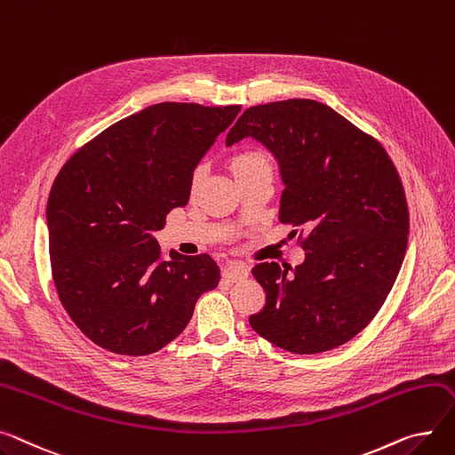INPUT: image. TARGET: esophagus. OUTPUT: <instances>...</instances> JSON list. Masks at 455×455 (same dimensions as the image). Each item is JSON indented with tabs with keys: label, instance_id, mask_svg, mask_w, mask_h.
<instances>
[{
	"label": "esophagus",
	"instance_id": "34e87169",
	"mask_svg": "<svg viewBox=\"0 0 455 455\" xmlns=\"http://www.w3.org/2000/svg\"><path fill=\"white\" fill-rule=\"evenodd\" d=\"M223 278L227 280V282H232V283H235V282H241V280H245L247 276H249V268H247V265H243V263H227L225 267H223Z\"/></svg>",
	"mask_w": 455,
	"mask_h": 455
}]
</instances>
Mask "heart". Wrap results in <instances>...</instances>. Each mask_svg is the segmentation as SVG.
I'll use <instances>...</instances> for the list:
<instances>
[{"label":"heart","mask_w":455,"mask_h":455,"mask_svg":"<svg viewBox=\"0 0 455 455\" xmlns=\"http://www.w3.org/2000/svg\"><path fill=\"white\" fill-rule=\"evenodd\" d=\"M265 168H270V163L267 159L265 154H261V151L258 149H247V151H241V154H237L234 159H232V170L235 173V177H241V175H247V173H252V172H258V170H265ZM204 177V168L203 166H197L192 173V180H190V188L196 190L201 180Z\"/></svg>","instance_id":"1"}]
</instances>
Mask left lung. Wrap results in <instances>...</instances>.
<instances>
[{
  "mask_svg": "<svg viewBox=\"0 0 455 455\" xmlns=\"http://www.w3.org/2000/svg\"><path fill=\"white\" fill-rule=\"evenodd\" d=\"M245 137L278 161L280 221L307 230L304 263L252 268L265 307L249 322L296 355L335 349L375 318L401 270L410 216L397 168L377 139L309 99L245 109L227 146Z\"/></svg>",
  "mask_w": 455,
  "mask_h": 455,
  "instance_id": "obj_1",
  "label": "left lung"
}]
</instances>
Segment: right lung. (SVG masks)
<instances>
[{
	"label": "right lung",
	"instance_id": "right-lung-1",
	"mask_svg": "<svg viewBox=\"0 0 455 455\" xmlns=\"http://www.w3.org/2000/svg\"><path fill=\"white\" fill-rule=\"evenodd\" d=\"M239 109L149 106L58 172L47 201L52 282L91 342L118 355L156 353L183 332L197 298L218 287L214 259L175 251L164 259L154 232L188 203L196 166Z\"/></svg>",
	"mask_w": 455,
	"mask_h": 455
}]
</instances>
